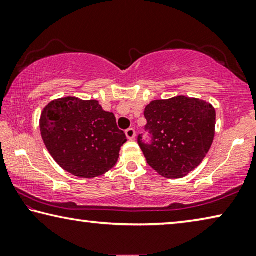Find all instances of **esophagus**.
<instances>
[{
  "label": "esophagus",
  "instance_id": "esophagus-1",
  "mask_svg": "<svg viewBox=\"0 0 256 256\" xmlns=\"http://www.w3.org/2000/svg\"><path fill=\"white\" fill-rule=\"evenodd\" d=\"M125 133H126L128 139H130V140H133L136 138V130L133 128H128L126 131H125Z\"/></svg>",
  "mask_w": 256,
  "mask_h": 256
}]
</instances>
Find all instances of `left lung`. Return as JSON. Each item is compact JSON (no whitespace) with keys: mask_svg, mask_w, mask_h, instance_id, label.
I'll return each mask as SVG.
<instances>
[{"mask_svg":"<svg viewBox=\"0 0 256 256\" xmlns=\"http://www.w3.org/2000/svg\"><path fill=\"white\" fill-rule=\"evenodd\" d=\"M144 131L138 136L148 164L166 178H182L200 164L212 147L216 112L199 98L176 96L152 101L144 109Z\"/></svg>","mask_w":256,"mask_h":256,"instance_id":"1","label":"left lung"}]
</instances>
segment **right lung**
I'll use <instances>...</instances> for the list:
<instances>
[{
  "label": "right lung",
  "instance_id": "1",
  "mask_svg": "<svg viewBox=\"0 0 256 256\" xmlns=\"http://www.w3.org/2000/svg\"><path fill=\"white\" fill-rule=\"evenodd\" d=\"M40 131L57 164L80 178H94L112 169L128 140L112 112H104L95 100L72 96L46 106Z\"/></svg>",
  "mask_w": 256,
  "mask_h": 256
}]
</instances>
